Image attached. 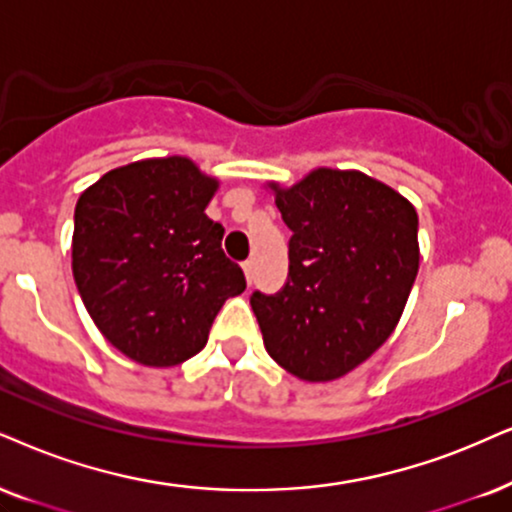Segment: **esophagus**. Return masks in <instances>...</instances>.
Masks as SVG:
<instances>
[{
  "label": "esophagus",
  "instance_id": "obj_1",
  "mask_svg": "<svg viewBox=\"0 0 512 512\" xmlns=\"http://www.w3.org/2000/svg\"><path fill=\"white\" fill-rule=\"evenodd\" d=\"M243 274H245V281H248V286H252V278H255V264H252V260L243 262Z\"/></svg>",
  "mask_w": 512,
  "mask_h": 512
}]
</instances>
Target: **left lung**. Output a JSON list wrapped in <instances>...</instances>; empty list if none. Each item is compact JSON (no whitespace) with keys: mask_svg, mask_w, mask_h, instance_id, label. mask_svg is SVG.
I'll return each mask as SVG.
<instances>
[{"mask_svg":"<svg viewBox=\"0 0 512 512\" xmlns=\"http://www.w3.org/2000/svg\"><path fill=\"white\" fill-rule=\"evenodd\" d=\"M293 231L281 293H252L264 347L307 383H331L390 338L416 281L418 212L359 170L316 167L293 186L269 181Z\"/></svg>","mask_w":512,"mask_h":512,"instance_id":"1","label":"left lung"}]
</instances>
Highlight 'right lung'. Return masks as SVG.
Instances as JSON below:
<instances>
[{
    "mask_svg": "<svg viewBox=\"0 0 512 512\" xmlns=\"http://www.w3.org/2000/svg\"><path fill=\"white\" fill-rule=\"evenodd\" d=\"M219 179L191 158H146L106 172L75 205L73 278L103 338L141 366L196 357L245 276L205 215Z\"/></svg>",
    "mask_w": 512,
    "mask_h": 512,
    "instance_id": "obj_1",
    "label": "right lung"
}]
</instances>
